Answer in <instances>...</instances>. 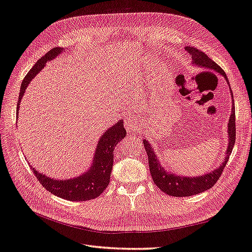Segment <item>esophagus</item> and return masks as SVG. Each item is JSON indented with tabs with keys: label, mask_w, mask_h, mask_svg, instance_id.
<instances>
[{
	"label": "esophagus",
	"mask_w": 252,
	"mask_h": 252,
	"mask_svg": "<svg viewBox=\"0 0 252 252\" xmlns=\"http://www.w3.org/2000/svg\"><path fill=\"white\" fill-rule=\"evenodd\" d=\"M124 124L126 127V130L128 133L134 132L139 128V123L133 117H127L124 120Z\"/></svg>",
	"instance_id": "obj_1"
}]
</instances>
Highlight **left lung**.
I'll return each instance as SVG.
<instances>
[{"label": "left lung", "mask_w": 252, "mask_h": 252, "mask_svg": "<svg viewBox=\"0 0 252 252\" xmlns=\"http://www.w3.org/2000/svg\"><path fill=\"white\" fill-rule=\"evenodd\" d=\"M186 50L189 52V54L192 55L193 63L197 66L203 67V69L212 71L215 73H220V75L225 77L228 81V78L226 76V73L221 67L217 64L216 63L208 57L205 53L197 50L196 47L193 46H187ZM230 93L233 97V93L231 88L229 86ZM235 107L234 101L232 104V109H231V115L228 123V135H229V143L226 152V158L225 161L221 163V165L214 169V171L207 173L206 175L198 176V177H183V176H177L175 174H172L169 172H166L160 164L159 159L157 158V155L155 154L152 145L149 144L147 140H143V144H144L145 151L147 153L148 157V165L149 171L152 174V178L155 182V185L157 186L161 191L164 192L165 194L169 196H176V197H187L192 196L207 191V189L212 188L217 180L220 179V177L222 174L223 167L226 166L227 162L229 160V156L232 153V149L235 143Z\"/></svg>", "instance_id": "left-lung-1"}]
</instances>
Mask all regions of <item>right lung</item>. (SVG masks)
Wrapping results in <instances>:
<instances>
[{
    "instance_id": "1",
    "label": "right lung",
    "mask_w": 252,
    "mask_h": 252,
    "mask_svg": "<svg viewBox=\"0 0 252 252\" xmlns=\"http://www.w3.org/2000/svg\"><path fill=\"white\" fill-rule=\"evenodd\" d=\"M61 52H63L61 47H54L43 57L40 58L27 73L21 84V89H20L17 104V118L19 115L20 103H21V98L23 97L27 86L32 79L42 70L47 61L56 58ZM125 135L126 130L122 120L106 130L100 137L97 147L95 149L92 166L89 171L79 177H76V178L69 180L51 179L32 168L33 174L36 175L38 181L47 191L60 197V198L71 201H85L96 198L105 191L108 183L110 182V174L113 165V149L121 140L125 138Z\"/></svg>"
}]
</instances>
